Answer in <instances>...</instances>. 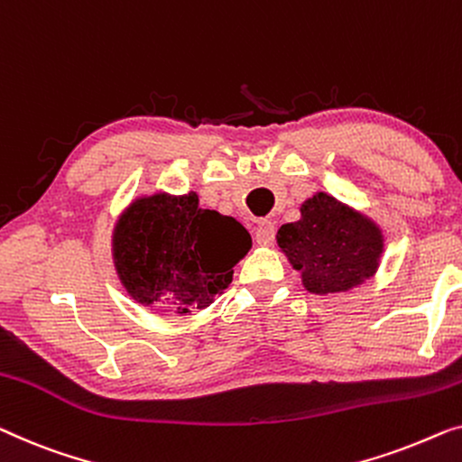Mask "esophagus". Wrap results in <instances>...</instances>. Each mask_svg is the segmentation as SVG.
I'll use <instances>...</instances> for the list:
<instances>
[{
    "label": "esophagus",
    "instance_id": "obj_1",
    "mask_svg": "<svg viewBox=\"0 0 462 462\" xmlns=\"http://www.w3.org/2000/svg\"><path fill=\"white\" fill-rule=\"evenodd\" d=\"M254 239H256L258 245H271L275 242V223L273 220H260L254 229Z\"/></svg>",
    "mask_w": 462,
    "mask_h": 462
}]
</instances>
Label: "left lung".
<instances>
[{
    "mask_svg": "<svg viewBox=\"0 0 462 462\" xmlns=\"http://www.w3.org/2000/svg\"><path fill=\"white\" fill-rule=\"evenodd\" d=\"M302 217L277 231V244L312 293L347 291L377 271L383 237L369 218L336 198L317 193L302 204Z\"/></svg>",
    "mask_w": 462,
    "mask_h": 462,
    "instance_id": "8db88e82",
    "label": "left lung"
}]
</instances>
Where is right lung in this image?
<instances>
[{"label": "right lung", "mask_w": 462, "mask_h": 462, "mask_svg": "<svg viewBox=\"0 0 462 462\" xmlns=\"http://www.w3.org/2000/svg\"><path fill=\"white\" fill-rule=\"evenodd\" d=\"M115 264L133 300L189 312L206 309L252 247L236 218L199 208L196 193L133 202L115 229Z\"/></svg>", "instance_id": "1"}]
</instances>
